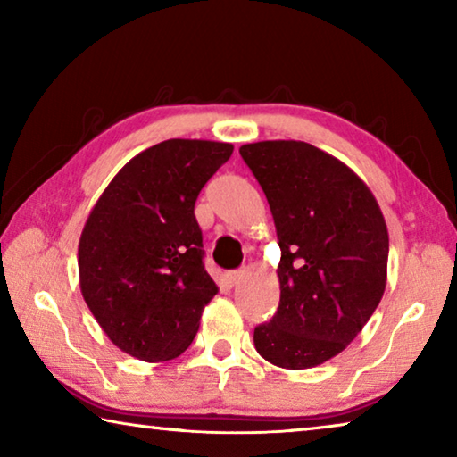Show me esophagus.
I'll use <instances>...</instances> for the list:
<instances>
[{
  "instance_id": "esophagus-1",
  "label": "esophagus",
  "mask_w": 457,
  "mask_h": 457,
  "mask_svg": "<svg viewBox=\"0 0 457 457\" xmlns=\"http://www.w3.org/2000/svg\"><path fill=\"white\" fill-rule=\"evenodd\" d=\"M228 278H229V284H239V280H242L244 278V270H236V272H229L228 274Z\"/></svg>"
}]
</instances>
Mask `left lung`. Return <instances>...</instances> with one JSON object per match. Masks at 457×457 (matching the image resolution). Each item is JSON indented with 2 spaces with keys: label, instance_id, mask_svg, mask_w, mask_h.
<instances>
[{
  "label": "left lung",
  "instance_id": "8db88e82",
  "mask_svg": "<svg viewBox=\"0 0 457 457\" xmlns=\"http://www.w3.org/2000/svg\"><path fill=\"white\" fill-rule=\"evenodd\" d=\"M272 212L282 258L280 304L253 330L256 351L282 369H311L349 346L386 284L389 231L365 181L303 141L239 146Z\"/></svg>",
  "mask_w": 457,
  "mask_h": 457
}]
</instances>
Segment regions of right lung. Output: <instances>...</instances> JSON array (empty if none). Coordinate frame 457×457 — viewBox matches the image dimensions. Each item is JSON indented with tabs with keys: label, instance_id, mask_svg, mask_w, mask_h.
<instances>
[{
	"label": "right lung",
	"instance_id": "add662e5",
	"mask_svg": "<svg viewBox=\"0 0 457 457\" xmlns=\"http://www.w3.org/2000/svg\"><path fill=\"white\" fill-rule=\"evenodd\" d=\"M234 145L169 138L112 177L84 223V303L122 353L171 361L195 338L218 284L204 268L195 201Z\"/></svg>",
	"mask_w": 457,
	"mask_h": 457
}]
</instances>
